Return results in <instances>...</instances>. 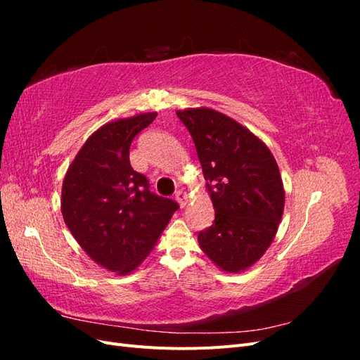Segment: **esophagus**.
I'll list each match as a JSON object with an SVG mask.
<instances>
[{"mask_svg":"<svg viewBox=\"0 0 360 360\" xmlns=\"http://www.w3.org/2000/svg\"><path fill=\"white\" fill-rule=\"evenodd\" d=\"M176 200H177V202H179V205H180V207H184V205L188 204L189 197H188V193L184 192V191H177V193H176Z\"/></svg>","mask_w":360,"mask_h":360,"instance_id":"1","label":"esophagus"}]
</instances>
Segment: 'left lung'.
<instances>
[{"label": "left lung", "mask_w": 360, "mask_h": 360, "mask_svg": "<svg viewBox=\"0 0 360 360\" xmlns=\"http://www.w3.org/2000/svg\"><path fill=\"white\" fill-rule=\"evenodd\" d=\"M197 147L214 222L198 234L202 252L226 274L264 255L284 213L285 191L269 147L249 129L212 108L177 111Z\"/></svg>", "instance_id": "obj_1"}]
</instances>
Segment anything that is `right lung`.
<instances>
[{"mask_svg": "<svg viewBox=\"0 0 360 360\" xmlns=\"http://www.w3.org/2000/svg\"><path fill=\"white\" fill-rule=\"evenodd\" d=\"M158 112L106 123L85 141L64 176L61 213L75 240L94 263L129 275L155 248L179 204L148 189L130 167L134 138Z\"/></svg>", "mask_w": 360, "mask_h": 360, "instance_id": "add662e5", "label": "right lung"}]
</instances>
